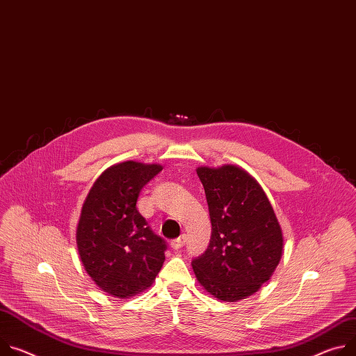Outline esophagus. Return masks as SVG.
I'll list each match as a JSON object with an SVG mask.
<instances>
[{
    "instance_id": "esophagus-1",
    "label": "esophagus",
    "mask_w": 356,
    "mask_h": 356,
    "mask_svg": "<svg viewBox=\"0 0 356 356\" xmlns=\"http://www.w3.org/2000/svg\"><path fill=\"white\" fill-rule=\"evenodd\" d=\"M184 244H186V236H184V234H183V236H180L179 238H175V240L172 241V247H173L175 250L181 248Z\"/></svg>"
}]
</instances>
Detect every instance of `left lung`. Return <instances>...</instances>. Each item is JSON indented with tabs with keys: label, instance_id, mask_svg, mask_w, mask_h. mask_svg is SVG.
<instances>
[{
	"label": "left lung",
	"instance_id": "obj_1",
	"mask_svg": "<svg viewBox=\"0 0 356 356\" xmlns=\"http://www.w3.org/2000/svg\"><path fill=\"white\" fill-rule=\"evenodd\" d=\"M211 220L207 250L191 261L209 294L227 302L252 296L275 271L284 247L273 206L241 168H199Z\"/></svg>",
	"mask_w": 356,
	"mask_h": 356
}]
</instances>
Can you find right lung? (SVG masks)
<instances>
[{
	"mask_svg": "<svg viewBox=\"0 0 356 356\" xmlns=\"http://www.w3.org/2000/svg\"><path fill=\"white\" fill-rule=\"evenodd\" d=\"M163 169L123 161L92 186L76 229L81 261L105 293L129 298L150 286L165 263L166 241L154 234L136 203L142 188Z\"/></svg>",
	"mask_w": 356,
	"mask_h": 356,
	"instance_id": "obj_1",
	"label": "right lung"
}]
</instances>
